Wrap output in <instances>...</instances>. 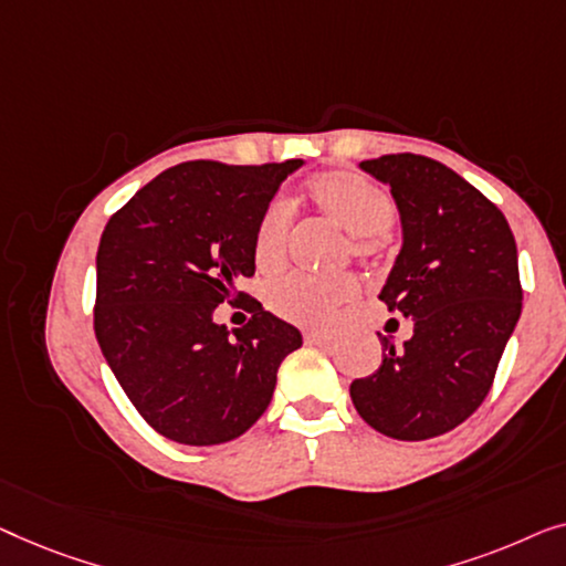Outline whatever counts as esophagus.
I'll list each match as a JSON object with an SVG mask.
<instances>
[{"label":"esophagus","instance_id":"34e87169","mask_svg":"<svg viewBox=\"0 0 566 566\" xmlns=\"http://www.w3.org/2000/svg\"><path fill=\"white\" fill-rule=\"evenodd\" d=\"M305 340L313 346H325V344H331L333 336H328V333H321V331H305Z\"/></svg>","mask_w":566,"mask_h":566}]
</instances>
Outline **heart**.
Here are the masks:
<instances>
[{"instance_id":"b5f03b06","label":"heart","mask_w":566,"mask_h":566,"mask_svg":"<svg viewBox=\"0 0 566 566\" xmlns=\"http://www.w3.org/2000/svg\"><path fill=\"white\" fill-rule=\"evenodd\" d=\"M307 195L321 207V212L352 233L354 256H379L381 233L392 228L397 207L377 181L359 171H331L310 181ZM290 228L292 205L286 200L269 202L253 233V261L261 272H274L284 261ZM356 292H359V282L352 274L325 276V280L292 274L269 286L266 300L269 307L284 321L325 328L338 315V310L356 297Z\"/></svg>"}]
</instances>
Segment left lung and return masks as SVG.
Wrapping results in <instances>:
<instances>
[{"mask_svg":"<svg viewBox=\"0 0 566 566\" xmlns=\"http://www.w3.org/2000/svg\"><path fill=\"white\" fill-rule=\"evenodd\" d=\"M385 181L402 220V251L379 300L412 321L402 348L381 338V364L352 381L374 431L397 441L449 433L488 397L521 317L518 249L505 214L428 156L361 161Z\"/></svg>","mask_w":566,"mask_h":566,"instance_id":"1","label":"left lung"}]
</instances>
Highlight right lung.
Instances as JSON below:
<instances>
[{
	"instance_id": "right-lung-1",
	"label": "right lung",
	"mask_w": 566,
	"mask_h": 566,
	"mask_svg": "<svg viewBox=\"0 0 566 566\" xmlns=\"http://www.w3.org/2000/svg\"><path fill=\"white\" fill-rule=\"evenodd\" d=\"M300 158L264 166L187 161L117 210L97 251L94 333L143 420L166 439L214 446L249 431L272 402L280 364L302 336L235 290L253 276V233ZM228 298L252 313L230 334Z\"/></svg>"
}]
</instances>
